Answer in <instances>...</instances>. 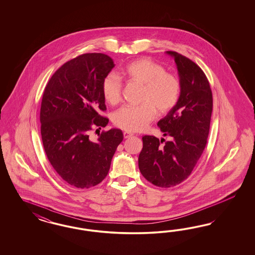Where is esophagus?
Masks as SVG:
<instances>
[{"mask_svg": "<svg viewBox=\"0 0 255 255\" xmlns=\"http://www.w3.org/2000/svg\"><path fill=\"white\" fill-rule=\"evenodd\" d=\"M131 135H132V133L130 131H126L124 132V138H129V137H131Z\"/></svg>", "mask_w": 255, "mask_h": 255, "instance_id": "esophagus-1", "label": "esophagus"}]
</instances>
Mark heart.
<instances>
[{
    "mask_svg": "<svg viewBox=\"0 0 255 255\" xmlns=\"http://www.w3.org/2000/svg\"><path fill=\"white\" fill-rule=\"evenodd\" d=\"M120 76L126 82L142 85L140 101L143 102L137 106H125L114 113L113 123L123 130L142 131L154 119L156 110L159 114H166L178 104L180 81L158 62L147 58L134 60L124 66ZM101 90L109 105L115 106L122 100L123 82L116 75L104 77Z\"/></svg>",
    "mask_w": 255,
    "mask_h": 255,
    "instance_id": "b5f03b06",
    "label": "heart"
}]
</instances>
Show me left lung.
<instances>
[{"label":"left lung","mask_w":255,"mask_h":255,"mask_svg":"<svg viewBox=\"0 0 255 255\" xmlns=\"http://www.w3.org/2000/svg\"><path fill=\"white\" fill-rule=\"evenodd\" d=\"M167 53L177 63L181 93L176 107L157 125L171 141L144 135L138 158L143 177L161 188L178 185L191 175L207 145L213 108L212 92L203 70L176 51Z\"/></svg>","instance_id":"8db88e82"}]
</instances>
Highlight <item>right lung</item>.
I'll list each match as a JSON object with an SVG mask.
<instances>
[{"label": "right lung", "mask_w": 255, "mask_h": 255, "mask_svg": "<svg viewBox=\"0 0 255 255\" xmlns=\"http://www.w3.org/2000/svg\"><path fill=\"white\" fill-rule=\"evenodd\" d=\"M114 66L108 55H79L55 72L43 93L40 122L46 157L58 175L76 188L102 182L124 140L120 129L102 131L96 141L90 137L93 128L108 124L100 114L107 110L101 86Z\"/></svg>", "instance_id": "1"}]
</instances>
